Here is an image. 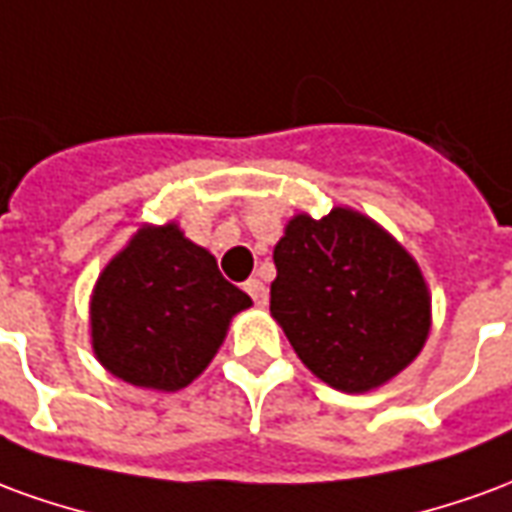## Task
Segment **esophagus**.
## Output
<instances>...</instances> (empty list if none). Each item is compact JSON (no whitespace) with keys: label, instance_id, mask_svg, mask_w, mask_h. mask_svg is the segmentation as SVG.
<instances>
[{"label":"esophagus","instance_id":"obj_1","mask_svg":"<svg viewBox=\"0 0 512 512\" xmlns=\"http://www.w3.org/2000/svg\"><path fill=\"white\" fill-rule=\"evenodd\" d=\"M244 290L252 296V301H255L257 307H266L268 304V288L260 282V279H246Z\"/></svg>","mask_w":512,"mask_h":512}]
</instances>
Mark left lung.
<instances>
[{"mask_svg": "<svg viewBox=\"0 0 512 512\" xmlns=\"http://www.w3.org/2000/svg\"><path fill=\"white\" fill-rule=\"evenodd\" d=\"M271 318L304 367L332 389L362 395L403 373L430 334V290L395 235L337 205L296 213L274 246Z\"/></svg>", "mask_w": 512, "mask_h": 512, "instance_id": "8db88e82", "label": "left lung"}]
</instances>
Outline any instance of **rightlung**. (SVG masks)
<instances>
[{
  "mask_svg": "<svg viewBox=\"0 0 512 512\" xmlns=\"http://www.w3.org/2000/svg\"><path fill=\"white\" fill-rule=\"evenodd\" d=\"M249 307L178 222L142 224L95 279L90 343L120 381L178 392L211 365L230 321Z\"/></svg>",
  "mask_w": 512,
  "mask_h": 512,
  "instance_id": "right-lung-1",
  "label": "right lung"
}]
</instances>
